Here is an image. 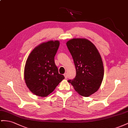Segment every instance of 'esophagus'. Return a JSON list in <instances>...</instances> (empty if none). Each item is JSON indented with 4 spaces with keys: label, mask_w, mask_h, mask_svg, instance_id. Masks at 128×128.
<instances>
[{
    "label": "esophagus",
    "mask_w": 128,
    "mask_h": 128,
    "mask_svg": "<svg viewBox=\"0 0 128 128\" xmlns=\"http://www.w3.org/2000/svg\"><path fill=\"white\" fill-rule=\"evenodd\" d=\"M64 76L65 77V78H66V79H67V78H68V74L67 73H65L64 74Z\"/></svg>",
    "instance_id": "1"
}]
</instances>
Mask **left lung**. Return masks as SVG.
<instances>
[{"mask_svg":"<svg viewBox=\"0 0 128 128\" xmlns=\"http://www.w3.org/2000/svg\"><path fill=\"white\" fill-rule=\"evenodd\" d=\"M73 58L76 76L68 82L83 97H89L100 89L104 77L101 56L92 42L86 38H73L66 42Z\"/></svg>","mask_w":128,"mask_h":128,"instance_id":"left-lung-1","label":"left lung"}]
</instances>
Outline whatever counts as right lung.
I'll return each instance as SVG.
<instances>
[{
  "instance_id": "1",
  "label": "right lung",
  "mask_w": 128,
  "mask_h": 128,
  "mask_svg": "<svg viewBox=\"0 0 128 128\" xmlns=\"http://www.w3.org/2000/svg\"><path fill=\"white\" fill-rule=\"evenodd\" d=\"M60 44L57 40L42 42L28 55L24 68V80L28 89L36 95L46 97L64 79L63 75L58 73L54 60Z\"/></svg>"
}]
</instances>
